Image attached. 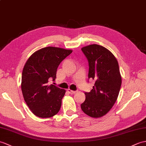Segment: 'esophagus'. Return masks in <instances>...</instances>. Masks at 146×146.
<instances>
[{"mask_svg":"<svg viewBox=\"0 0 146 146\" xmlns=\"http://www.w3.org/2000/svg\"><path fill=\"white\" fill-rule=\"evenodd\" d=\"M68 91V92L70 94H74L76 93V91H72V90H70V89H68L67 90Z\"/></svg>","mask_w":146,"mask_h":146,"instance_id":"esophagus-1","label":"esophagus"}]
</instances>
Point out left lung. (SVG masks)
<instances>
[{"mask_svg":"<svg viewBox=\"0 0 146 146\" xmlns=\"http://www.w3.org/2000/svg\"><path fill=\"white\" fill-rule=\"evenodd\" d=\"M88 62V78L95 81L90 92H84L81 104L84 113L92 117L103 116L116 102L121 86L119 65L110 51L96 44L81 48Z\"/></svg>","mask_w":146,"mask_h":146,"instance_id":"obj_1","label":"left lung"}]
</instances>
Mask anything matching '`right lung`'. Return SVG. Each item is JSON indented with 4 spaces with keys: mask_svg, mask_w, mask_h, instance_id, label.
<instances>
[{
    "mask_svg": "<svg viewBox=\"0 0 146 146\" xmlns=\"http://www.w3.org/2000/svg\"><path fill=\"white\" fill-rule=\"evenodd\" d=\"M72 53L70 50L48 46L36 51L27 61L21 88L25 103L35 116L46 118L58 113L65 90L50 81H55L58 67Z\"/></svg>",
    "mask_w": 146,
    "mask_h": 146,
    "instance_id": "obj_1",
    "label": "right lung"
}]
</instances>
